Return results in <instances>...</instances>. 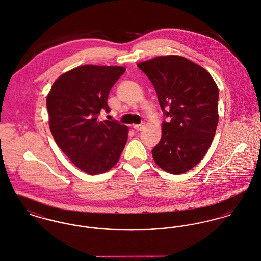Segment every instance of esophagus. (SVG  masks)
Here are the masks:
<instances>
[{
	"label": "esophagus",
	"mask_w": 261,
	"mask_h": 261,
	"mask_svg": "<svg viewBox=\"0 0 261 261\" xmlns=\"http://www.w3.org/2000/svg\"><path fill=\"white\" fill-rule=\"evenodd\" d=\"M133 128L136 130V131H142L143 129H144V125L143 124H138V125H134L133 126Z\"/></svg>",
	"instance_id": "obj_1"
}]
</instances>
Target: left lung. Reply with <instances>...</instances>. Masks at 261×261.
Segmentation results:
<instances>
[{
	"instance_id": "left-lung-1",
	"label": "left lung",
	"mask_w": 261,
	"mask_h": 261,
	"mask_svg": "<svg viewBox=\"0 0 261 261\" xmlns=\"http://www.w3.org/2000/svg\"><path fill=\"white\" fill-rule=\"evenodd\" d=\"M137 66L149 77L168 117L151 149L153 160L166 172L185 173L202 160L215 135L218 87L204 68L183 57H158Z\"/></svg>"
}]
</instances>
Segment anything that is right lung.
<instances>
[{
  "instance_id": "right-lung-1",
  "label": "right lung",
  "mask_w": 261,
  "mask_h": 261,
  "mask_svg": "<svg viewBox=\"0 0 261 261\" xmlns=\"http://www.w3.org/2000/svg\"><path fill=\"white\" fill-rule=\"evenodd\" d=\"M125 72L122 66L82 65L60 76L47 97L51 135L79 169L103 173L120 158L128 128L116 120L99 121L112 86Z\"/></svg>"
}]
</instances>
